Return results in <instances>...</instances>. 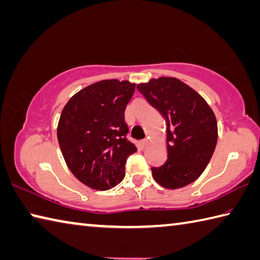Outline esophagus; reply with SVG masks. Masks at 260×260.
<instances>
[{
	"instance_id": "obj_1",
	"label": "esophagus",
	"mask_w": 260,
	"mask_h": 260,
	"mask_svg": "<svg viewBox=\"0 0 260 260\" xmlns=\"http://www.w3.org/2000/svg\"><path fill=\"white\" fill-rule=\"evenodd\" d=\"M148 143H149V141H148V140H146V139L142 140V141H141V142H140V145H141V148H142V149H144V148H145V146H146V145H148Z\"/></svg>"
}]
</instances>
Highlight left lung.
I'll use <instances>...</instances> for the list:
<instances>
[{"label": "left lung", "mask_w": 260, "mask_h": 260, "mask_svg": "<svg viewBox=\"0 0 260 260\" xmlns=\"http://www.w3.org/2000/svg\"><path fill=\"white\" fill-rule=\"evenodd\" d=\"M136 87L166 121L167 160L151 168L153 178L172 190L188 185L204 173L215 151L218 129L214 111L177 78H153Z\"/></svg>", "instance_id": "8db88e82"}]
</instances>
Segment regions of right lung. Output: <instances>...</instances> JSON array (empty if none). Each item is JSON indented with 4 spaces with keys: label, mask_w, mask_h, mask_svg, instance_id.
<instances>
[{
    "label": "right lung",
    "mask_w": 260,
    "mask_h": 260,
    "mask_svg": "<svg viewBox=\"0 0 260 260\" xmlns=\"http://www.w3.org/2000/svg\"><path fill=\"white\" fill-rule=\"evenodd\" d=\"M135 84L107 79L88 85L67 102L58 141L70 172L94 190L106 191L125 177L128 155L138 151L126 139L125 109Z\"/></svg>",
    "instance_id": "right-lung-1"
}]
</instances>
